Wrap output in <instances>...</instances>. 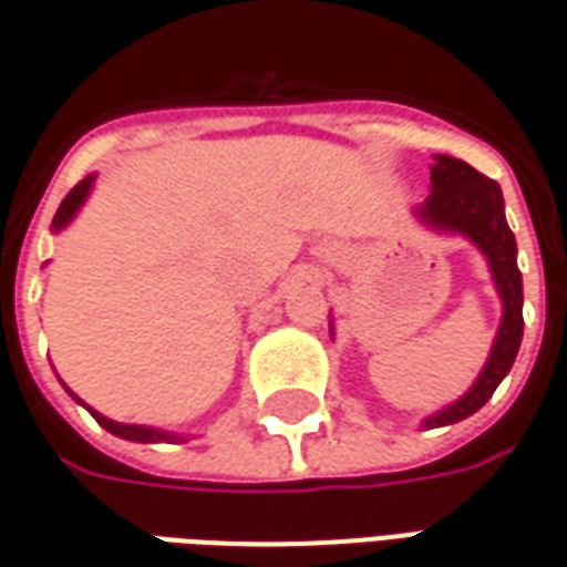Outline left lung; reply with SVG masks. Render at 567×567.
I'll return each mask as SVG.
<instances>
[{"mask_svg":"<svg viewBox=\"0 0 567 567\" xmlns=\"http://www.w3.org/2000/svg\"><path fill=\"white\" fill-rule=\"evenodd\" d=\"M416 215L419 221H425L434 230L467 236L486 255L488 270L504 303L498 337L471 392L422 422L425 427H440L474 416L495 394L498 382L511 373L519 343H523V276L516 267V239L504 218V197H501L498 182L476 173L474 166L455 161L450 154H437L431 166V194L419 206Z\"/></svg>","mask_w":567,"mask_h":567,"instance_id":"1","label":"left lung"}]
</instances>
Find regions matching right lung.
<instances>
[{"mask_svg": "<svg viewBox=\"0 0 567 567\" xmlns=\"http://www.w3.org/2000/svg\"><path fill=\"white\" fill-rule=\"evenodd\" d=\"M93 178H96V175H87V178H81L79 185L69 190L66 199L60 203V209H56L54 221H51V227H54V234H60V230H63V227H66V224L72 221L75 215H79L81 203H84V199H87V194H91ZM69 394H72V392H69ZM72 398H75V394H72ZM75 401H79V398H75ZM81 404H84V401H81ZM87 410H91V416L96 419V422H100V425H103L105 431H112L115 437L133 440V443H161V440H166V443H169V440H185V437H182V434H169V431H161V427L121 425V422H112V419H105L103 413H96L93 406H87Z\"/></svg>", "mask_w": 567, "mask_h": 567, "instance_id": "1", "label": "right lung"}]
</instances>
